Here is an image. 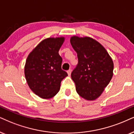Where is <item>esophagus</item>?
<instances>
[{
  "label": "esophagus",
  "mask_w": 134,
  "mask_h": 134,
  "mask_svg": "<svg viewBox=\"0 0 134 134\" xmlns=\"http://www.w3.org/2000/svg\"><path fill=\"white\" fill-rule=\"evenodd\" d=\"M71 72H72V70H71V69H69V70L68 71H67V74H68L69 76H70V75Z\"/></svg>",
  "instance_id": "obj_1"
}]
</instances>
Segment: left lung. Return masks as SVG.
I'll list each match as a JSON object with an SVG mask.
<instances>
[{"mask_svg": "<svg viewBox=\"0 0 134 134\" xmlns=\"http://www.w3.org/2000/svg\"><path fill=\"white\" fill-rule=\"evenodd\" d=\"M70 43L79 60L71 74L76 91L86 100H95L112 79L113 59L106 49L90 37L72 36Z\"/></svg>", "mask_w": 134, "mask_h": 134, "instance_id": "obj_1", "label": "left lung"}]
</instances>
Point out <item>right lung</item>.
<instances>
[{
  "mask_svg": "<svg viewBox=\"0 0 134 134\" xmlns=\"http://www.w3.org/2000/svg\"><path fill=\"white\" fill-rule=\"evenodd\" d=\"M64 37L48 38L41 41L27 57L25 76L30 88L43 99L54 97L67 74L61 69L62 59L59 51Z\"/></svg>",
  "mask_w": 134,
  "mask_h": 134,
  "instance_id": "obj_1",
  "label": "right lung"
}]
</instances>
